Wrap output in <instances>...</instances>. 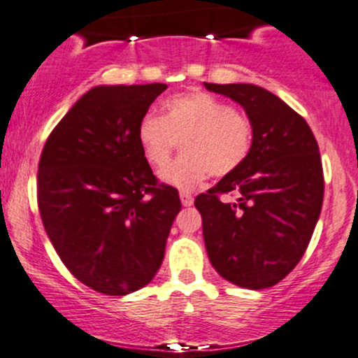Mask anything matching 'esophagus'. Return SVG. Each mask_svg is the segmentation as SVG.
<instances>
[{"mask_svg":"<svg viewBox=\"0 0 358 358\" xmlns=\"http://www.w3.org/2000/svg\"><path fill=\"white\" fill-rule=\"evenodd\" d=\"M179 196H180V203H182V206H191L192 201H194L191 192H187V191H180Z\"/></svg>","mask_w":358,"mask_h":358,"instance_id":"obj_1","label":"esophagus"}]
</instances>
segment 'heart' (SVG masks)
<instances>
[{
	"mask_svg": "<svg viewBox=\"0 0 358 358\" xmlns=\"http://www.w3.org/2000/svg\"><path fill=\"white\" fill-rule=\"evenodd\" d=\"M254 123L243 111L204 91L176 94L164 101V115L147 113L136 140L148 166L162 171L182 142L184 154L162 174L179 189H192L213 174L227 178L250 155Z\"/></svg>",
	"mask_w": 358,
	"mask_h": 358,
	"instance_id": "b5f03b06",
	"label": "heart"
}]
</instances>
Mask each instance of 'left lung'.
Here are the masks:
<instances>
[{"mask_svg":"<svg viewBox=\"0 0 358 358\" xmlns=\"http://www.w3.org/2000/svg\"><path fill=\"white\" fill-rule=\"evenodd\" d=\"M204 86L242 104L255 130L243 166L194 201L208 257L236 286H275L303 259L320 218L324 178L318 142L306 120L264 87ZM224 194L236 199L223 201Z\"/></svg>","mask_w":358,"mask_h":358,"instance_id":"8db88e82","label":"left lung"}]
</instances>
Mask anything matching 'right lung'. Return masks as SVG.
Masks as SVG:
<instances>
[{
  "label": "right lung",
  "instance_id": "right-lung-1",
  "mask_svg": "<svg viewBox=\"0 0 358 358\" xmlns=\"http://www.w3.org/2000/svg\"><path fill=\"white\" fill-rule=\"evenodd\" d=\"M166 87H92L40 155L47 235L71 274L101 294H130L154 279L180 211L178 189L155 178L136 140L140 118Z\"/></svg>",
  "mask_w": 358,
  "mask_h": 358
}]
</instances>
